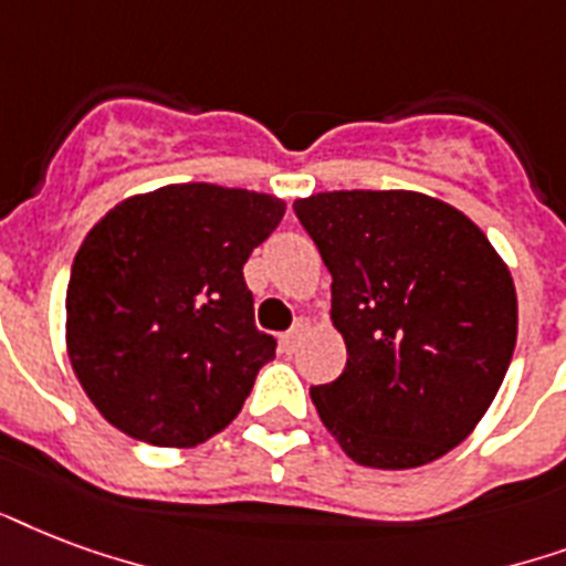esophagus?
Returning <instances> with one entry per match:
<instances>
[{"instance_id": "esophagus-1", "label": "esophagus", "mask_w": 566, "mask_h": 566, "mask_svg": "<svg viewBox=\"0 0 566 566\" xmlns=\"http://www.w3.org/2000/svg\"><path fill=\"white\" fill-rule=\"evenodd\" d=\"M304 331H306V322H297L292 331H286L283 336H280V348H283L286 354L295 352L297 343H301V336H304Z\"/></svg>"}]
</instances>
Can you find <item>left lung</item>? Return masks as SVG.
<instances>
[{
	"label": "left lung",
	"mask_w": 566,
	"mask_h": 566,
	"mask_svg": "<svg viewBox=\"0 0 566 566\" xmlns=\"http://www.w3.org/2000/svg\"><path fill=\"white\" fill-rule=\"evenodd\" d=\"M331 271L348 363L310 389L324 428L371 470H413L467 440L516 345V289L488 235L419 191L295 200Z\"/></svg>",
	"instance_id": "obj_1"
}]
</instances>
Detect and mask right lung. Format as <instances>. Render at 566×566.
<instances>
[{
    "mask_svg": "<svg viewBox=\"0 0 566 566\" xmlns=\"http://www.w3.org/2000/svg\"><path fill=\"white\" fill-rule=\"evenodd\" d=\"M283 212L271 195L182 182L94 223L70 271L67 354L117 431L191 449L239 416L277 348L242 269Z\"/></svg>",
    "mask_w": 566,
    "mask_h": 566,
    "instance_id": "1",
    "label": "right lung"
}]
</instances>
